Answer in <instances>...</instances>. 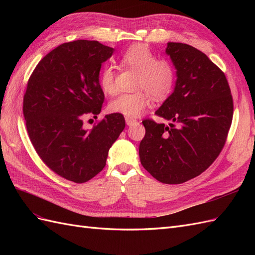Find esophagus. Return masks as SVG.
<instances>
[{
  "instance_id": "1",
  "label": "esophagus",
  "mask_w": 255,
  "mask_h": 255,
  "mask_svg": "<svg viewBox=\"0 0 255 255\" xmlns=\"http://www.w3.org/2000/svg\"><path fill=\"white\" fill-rule=\"evenodd\" d=\"M126 122H127V125H128V126H132V125H134V123H136L137 121H136L135 119H133V118L127 117V118H126Z\"/></svg>"
}]
</instances>
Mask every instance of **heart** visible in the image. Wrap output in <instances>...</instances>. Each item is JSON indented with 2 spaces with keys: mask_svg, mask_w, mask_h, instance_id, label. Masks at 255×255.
I'll use <instances>...</instances> for the list:
<instances>
[{
  "mask_svg": "<svg viewBox=\"0 0 255 255\" xmlns=\"http://www.w3.org/2000/svg\"><path fill=\"white\" fill-rule=\"evenodd\" d=\"M121 60L138 73L135 88L140 90L116 97L110 103L112 112L135 118L151 105V96L156 100H164L171 94L175 82L173 66L166 59H156L153 52L145 45L136 44L130 47L123 54ZM99 82L105 94H115L117 88L112 66L103 68Z\"/></svg>",
  "mask_w": 255,
  "mask_h": 255,
  "instance_id": "b5f03b06",
  "label": "heart"
}]
</instances>
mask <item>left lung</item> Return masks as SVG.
Instances as JSON below:
<instances>
[{"label": "left lung", "instance_id": "left-lung-1", "mask_svg": "<svg viewBox=\"0 0 255 255\" xmlns=\"http://www.w3.org/2000/svg\"><path fill=\"white\" fill-rule=\"evenodd\" d=\"M166 54L176 81L155 115L168 125L143 120L140 163L164 184H181L201 174L225 145L233 118L226 75L191 45L168 42Z\"/></svg>", "mask_w": 255, "mask_h": 255}]
</instances>
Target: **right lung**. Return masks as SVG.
<instances>
[{
  "instance_id": "1",
  "label": "right lung",
  "mask_w": 255,
  "mask_h": 255,
  "mask_svg": "<svg viewBox=\"0 0 255 255\" xmlns=\"http://www.w3.org/2000/svg\"><path fill=\"white\" fill-rule=\"evenodd\" d=\"M114 51L96 40L63 43L39 61L27 83L23 115L29 139L51 170L74 183L102 171L126 128L117 113L105 115L92 129L83 126L101 113L100 70Z\"/></svg>"
}]
</instances>
